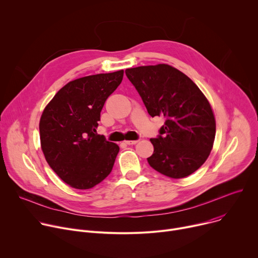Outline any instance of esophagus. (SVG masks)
<instances>
[{
  "label": "esophagus",
  "instance_id": "obj_1",
  "mask_svg": "<svg viewBox=\"0 0 258 258\" xmlns=\"http://www.w3.org/2000/svg\"><path fill=\"white\" fill-rule=\"evenodd\" d=\"M139 141L138 140H135V141H124V143L126 144V145H135V144H137Z\"/></svg>",
  "mask_w": 258,
  "mask_h": 258
}]
</instances>
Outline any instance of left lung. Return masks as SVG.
<instances>
[{
  "label": "left lung",
  "mask_w": 258,
  "mask_h": 258,
  "mask_svg": "<svg viewBox=\"0 0 258 258\" xmlns=\"http://www.w3.org/2000/svg\"><path fill=\"white\" fill-rule=\"evenodd\" d=\"M125 75L148 113L165 118L160 136L150 140L154 152L148 163L171 178L192 174L208 158L215 138L207 98L185 73L168 64L127 68Z\"/></svg>",
  "instance_id": "1"
}]
</instances>
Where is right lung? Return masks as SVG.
<instances>
[{
    "instance_id": "add662e5",
    "label": "right lung",
    "mask_w": 258,
    "mask_h": 258,
    "mask_svg": "<svg viewBox=\"0 0 258 258\" xmlns=\"http://www.w3.org/2000/svg\"><path fill=\"white\" fill-rule=\"evenodd\" d=\"M123 70L84 77L60 89L40 120L41 148L50 167L70 187L88 190L108 176L117 144L96 134L107 98L120 85Z\"/></svg>"
}]
</instances>
